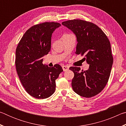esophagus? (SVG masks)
Wrapping results in <instances>:
<instances>
[{"label":"esophagus","instance_id":"1","mask_svg":"<svg viewBox=\"0 0 126 126\" xmlns=\"http://www.w3.org/2000/svg\"><path fill=\"white\" fill-rule=\"evenodd\" d=\"M62 68L63 69V71H67L69 69V67H68L67 65H63L62 66Z\"/></svg>","mask_w":126,"mask_h":126}]
</instances>
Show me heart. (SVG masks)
<instances>
[{"label": "heart", "instance_id": "heart-1", "mask_svg": "<svg viewBox=\"0 0 126 126\" xmlns=\"http://www.w3.org/2000/svg\"><path fill=\"white\" fill-rule=\"evenodd\" d=\"M65 35H68V34H65Z\"/></svg>", "mask_w": 126, "mask_h": 126}]
</instances>
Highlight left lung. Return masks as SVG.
<instances>
[{
  "mask_svg": "<svg viewBox=\"0 0 126 126\" xmlns=\"http://www.w3.org/2000/svg\"><path fill=\"white\" fill-rule=\"evenodd\" d=\"M62 25L76 35V54L84 55L89 65L86 71L71 67L74 76L72 80L73 91L80 96L91 98L103 90L109 79L113 58L109 39L102 30L93 23L80 19L67 20Z\"/></svg>",
  "mask_w": 126,
  "mask_h": 126,
  "instance_id": "1",
  "label": "left lung"
}]
</instances>
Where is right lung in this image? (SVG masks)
Instances as JSON below:
<instances>
[{
    "label": "right lung",
    "instance_id": "1",
    "mask_svg": "<svg viewBox=\"0 0 126 126\" xmlns=\"http://www.w3.org/2000/svg\"><path fill=\"white\" fill-rule=\"evenodd\" d=\"M61 25L56 22L34 25L26 31L16 47L17 73L27 92L35 98L51 96L55 90V79L63 72L59 64L49 67L43 64V57L50 50L52 33Z\"/></svg>",
    "mask_w": 126,
    "mask_h": 126
}]
</instances>
